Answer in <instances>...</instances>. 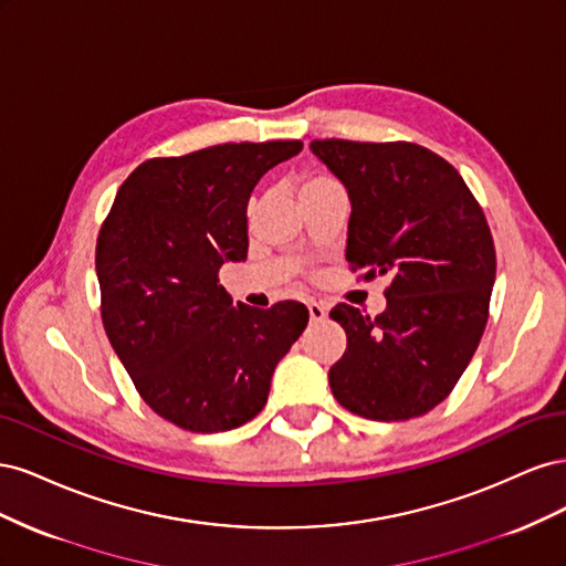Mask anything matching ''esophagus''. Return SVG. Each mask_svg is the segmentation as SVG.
<instances>
[{"instance_id": "34e87169", "label": "esophagus", "mask_w": 566, "mask_h": 566, "mask_svg": "<svg viewBox=\"0 0 566 566\" xmlns=\"http://www.w3.org/2000/svg\"><path fill=\"white\" fill-rule=\"evenodd\" d=\"M306 310H310V318L314 323H321L325 316H328V312H325V306L318 304V302H310V304H306Z\"/></svg>"}]
</instances>
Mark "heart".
I'll return each mask as SVG.
<instances>
[{"mask_svg":"<svg viewBox=\"0 0 566 566\" xmlns=\"http://www.w3.org/2000/svg\"><path fill=\"white\" fill-rule=\"evenodd\" d=\"M333 188H342L337 179H333L331 175H323V172H304L297 179V198L306 200V198H314L321 196L325 191H333Z\"/></svg>","mask_w":566,"mask_h":566,"instance_id":"obj_1","label":"heart"}]
</instances>
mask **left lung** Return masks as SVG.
<instances>
[{
  "instance_id": "1",
  "label": "left lung",
  "mask_w": 566,
  "mask_h": 566,
  "mask_svg": "<svg viewBox=\"0 0 566 566\" xmlns=\"http://www.w3.org/2000/svg\"><path fill=\"white\" fill-rule=\"evenodd\" d=\"M312 150L347 186L349 269L389 279L378 316L333 306L347 333L328 373L333 397L380 422L430 413L489 321L495 248L482 205L451 163L418 144L316 139Z\"/></svg>"
}]
</instances>
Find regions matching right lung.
Returning <instances> with one entry per match:
<instances>
[{"instance_id":"1","label":"right lung","mask_w":566,"mask_h":566,"mask_svg":"<svg viewBox=\"0 0 566 566\" xmlns=\"http://www.w3.org/2000/svg\"><path fill=\"white\" fill-rule=\"evenodd\" d=\"M302 142L219 144L150 158L119 186L96 241L101 321L160 418L212 434L252 420L310 321L300 302L233 306L219 285L248 256V200Z\"/></svg>"}]
</instances>
